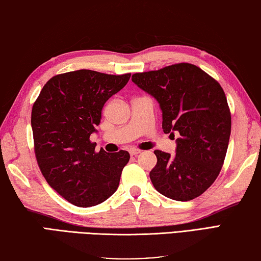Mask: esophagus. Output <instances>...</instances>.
<instances>
[{"instance_id": "34e87169", "label": "esophagus", "mask_w": 261, "mask_h": 261, "mask_svg": "<svg viewBox=\"0 0 261 261\" xmlns=\"http://www.w3.org/2000/svg\"><path fill=\"white\" fill-rule=\"evenodd\" d=\"M140 153H141V151H140V150H136V149L129 150V154H130L132 156H136V155H139Z\"/></svg>"}]
</instances>
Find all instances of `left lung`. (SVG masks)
<instances>
[{"label": "left lung", "instance_id": "obj_1", "mask_svg": "<svg viewBox=\"0 0 261 261\" xmlns=\"http://www.w3.org/2000/svg\"><path fill=\"white\" fill-rule=\"evenodd\" d=\"M132 81L158 101L165 134H179L175 155L154 151V189L176 201L198 198L217 178L228 147L232 121L222 86L191 63L134 73Z\"/></svg>", "mask_w": 261, "mask_h": 261}]
</instances>
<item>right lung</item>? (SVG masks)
Masks as SVG:
<instances>
[{"mask_svg":"<svg viewBox=\"0 0 261 261\" xmlns=\"http://www.w3.org/2000/svg\"><path fill=\"white\" fill-rule=\"evenodd\" d=\"M130 78L82 69L52 77L34 103L32 128L35 154L44 178L68 202L93 207L118 189L129 153L95 152L105 103Z\"/></svg>","mask_w":261,"mask_h":261,"instance_id":"1","label":"right lung"}]
</instances>
